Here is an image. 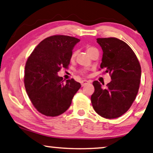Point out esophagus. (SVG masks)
<instances>
[{"label":"esophagus","instance_id":"34e87169","mask_svg":"<svg viewBox=\"0 0 153 153\" xmlns=\"http://www.w3.org/2000/svg\"><path fill=\"white\" fill-rule=\"evenodd\" d=\"M88 83H89V82L87 81V80H86V79H84V80H82L81 81V85H82V86H84V85H86V84H88Z\"/></svg>","mask_w":153,"mask_h":153}]
</instances>
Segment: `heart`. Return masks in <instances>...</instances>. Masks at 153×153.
I'll return each instance as SVG.
<instances>
[{
  "label": "heart",
  "mask_w": 153,
  "mask_h": 153,
  "mask_svg": "<svg viewBox=\"0 0 153 153\" xmlns=\"http://www.w3.org/2000/svg\"><path fill=\"white\" fill-rule=\"evenodd\" d=\"M95 49V48L93 47H90V46H87L86 47V51H87L88 53H89L91 51H92L93 50ZM76 56V52H74V53H72L71 55V60H74L75 58V57Z\"/></svg>",
  "instance_id": "1"
}]
</instances>
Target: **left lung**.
<instances>
[{
  "label": "left lung",
  "mask_w": 153,
  "mask_h": 153,
  "mask_svg": "<svg viewBox=\"0 0 153 153\" xmlns=\"http://www.w3.org/2000/svg\"><path fill=\"white\" fill-rule=\"evenodd\" d=\"M103 51L101 69L111 75L105 88L98 81L93 82L92 106L98 115L106 119L122 116L130 108L140 88L141 66L135 53L124 41L116 38H97Z\"/></svg>",
  "instance_id": "1"
}]
</instances>
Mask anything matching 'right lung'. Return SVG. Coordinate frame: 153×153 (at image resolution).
Returning <instances> with one entry per match:
<instances>
[{
  "label": "right lung",
  "instance_id": "add662e5",
  "mask_svg": "<svg viewBox=\"0 0 153 153\" xmlns=\"http://www.w3.org/2000/svg\"><path fill=\"white\" fill-rule=\"evenodd\" d=\"M79 42L71 36H50L41 41L27 59L25 86L33 106L43 115L56 117L65 113L81 87L74 79L65 82L58 76L61 68L68 67L72 50Z\"/></svg>",
  "mask_w": 153,
  "mask_h": 153
}]
</instances>
